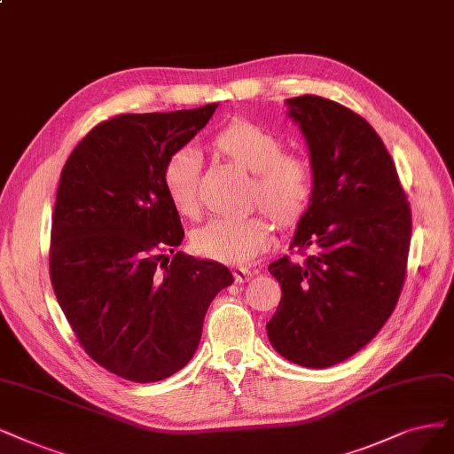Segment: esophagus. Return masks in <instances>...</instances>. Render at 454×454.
<instances>
[{"label":"esophagus","instance_id":"34e87169","mask_svg":"<svg viewBox=\"0 0 454 454\" xmlns=\"http://www.w3.org/2000/svg\"><path fill=\"white\" fill-rule=\"evenodd\" d=\"M253 277H254V273L247 270V267H236V270H233V278H236V282H239V284L248 282Z\"/></svg>","mask_w":454,"mask_h":454}]
</instances>
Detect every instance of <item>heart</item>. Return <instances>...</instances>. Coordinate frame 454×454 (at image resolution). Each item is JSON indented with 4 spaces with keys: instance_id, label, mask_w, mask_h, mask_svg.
<instances>
[{
    "instance_id": "obj_1",
    "label": "heart",
    "mask_w": 454,
    "mask_h": 454,
    "mask_svg": "<svg viewBox=\"0 0 454 454\" xmlns=\"http://www.w3.org/2000/svg\"><path fill=\"white\" fill-rule=\"evenodd\" d=\"M211 149L218 157L253 172L250 204H260L282 224H295L309 207L312 172L295 155L282 153V140L253 121L233 120L218 130ZM168 200L184 216L200 211V160L192 149H177L162 166ZM271 230L262 215L211 218L191 233L194 253L224 263H248L270 247Z\"/></svg>"
}]
</instances>
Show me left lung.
<instances>
[{
	"instance_id": "1",
	"label": "left lung",
	"mask_w": 454,
	"mask_h": 454,
	"mask_svg": "<svg viewBox=\"0 0 454 454\" xmlns=\"http://www.w3.org/2000/svg\"><path fill=\"white\" fill-rule=\"evenodd\" d=\"M284 103L310 157V204L292 239L310 256L267 267L282 299L265 327L284 359L325 368L357 354L393 314L411 213L391 155L361 115L316 95Z\"/></svg>"
}]
</instances>
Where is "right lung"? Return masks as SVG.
<instances>
[{
  "label": "right lung",
  "mask_w": 454,
  "mask_h": 454,
  "mask_svg": "<svg viewBox=\"0 0 454 454\" xmlns=\"http://www.w3.org/2000/svg\"><path fill=\"white\" fill-rule=\"evenodd\" d=\"M218 105L121 114L90 130L67 159L52 215L50 277L86 354L108 372L159 381L187 364L226 265L168 250L179 213L162 166L207 125Z\"/></svg>",
  "instance_id": "add662e5"
}]
</instances>
